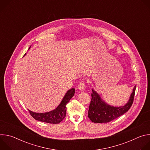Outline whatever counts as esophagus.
<instances>
[{"label":"esophagus","mask_w":150,"mask_h":150,"mask_svg":"<svg viewBox=\"0 0 150 150\" xmlns=\"http://www.w3.org/2000/svg\"><path fill=\"white\" fill-rule=\"evenodd\" d=\"M78 89L80 90H83L85 87V82L83 81H81L80 82H79L78 83Z\"/></svg>","instance_id":"34e87169"}]
</instances>
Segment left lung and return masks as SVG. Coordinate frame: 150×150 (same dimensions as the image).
Wrapping results in <instances>:
<instances>
[{
	"label": "left lung",
	"mask_w": 150,
	"mask_h": 150,
	"mask_svg": "<svg viewBox=\"0 0 150 150\" xmlns=\"http://www.w3.org/2000/svg\"><path fill=\"white\" fill-rule=\"evenodd\" d=\"M135 90L136 86L134 88L128 103L120 108H116L105 104L101 100L99 95L93 90L88 117L93 122L99 123H108L116 119L125 114L131 108L134 102Z\"/></svg>",
	"instance_id": "8db88e82"
}]
</instances>
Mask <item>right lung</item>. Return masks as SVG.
<instances>
[{
  "label": "right lung",
  "mask_w": 150,
  "mask_h": 150,
  "mask_svg": "<svg viewBox=\"0 0 150 150\" xmlns=\"http://www.w3.org/2000/svg\"><path fill=\"white\" fill-rule=\"evenodd\" d=\"M74 88L69 90L65 94V97H63L62 101H61L60 104L59 105L57 108L54 110H52L50 112L38 113L33 112L28 110L29 113L34 119L38 121L53 124L59 123L65 117L67 112V104L69 103V100L74 96Z\"/></svg>",
  "instance_id": "add662e5"
}]
</instances>
